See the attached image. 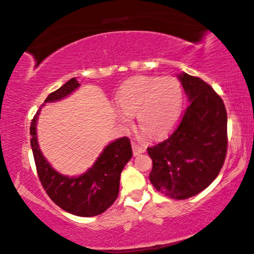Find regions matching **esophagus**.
<instances>
[{
  "label": "esophagus",
  "mask_w": 254,
  "mask_h": 254,
  "mask_svg": "<svg viewBox=\"0 0 254 254\" xmlns=\"http://www.w3.org/2000/svg\"><path fill=\"white\" fill-rule=\"evenodd\" d=\"M132 151H133V155H139L140 153H144L145 152V147H142V146L135 144V142H132Z\"/></svg>",
  "instance_id": "34e87169"
}]
</instances>
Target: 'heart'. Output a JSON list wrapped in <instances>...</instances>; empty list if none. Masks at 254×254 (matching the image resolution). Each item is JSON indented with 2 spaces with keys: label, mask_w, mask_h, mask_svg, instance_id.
Segmentation results:
<instances>
[{
  "label": "heart",
  "mask_w": 254,
  "mask_h": 254,
  "mask_svg": "<svg viewBox=\"0 0 254 254\" xmlns=\"http://www.w3.org/2000/svg\"><path fill=\"white\" fill-rule=\"evenodd\" d=\"M122 112L120 122L131 124L137 114L139 126L154 137H161L175 127L183 109L184 93L175 77L137 76L127 80L117 93Z\"/></svg>",
  "instance_id": "obj_1"
}]
</instances>
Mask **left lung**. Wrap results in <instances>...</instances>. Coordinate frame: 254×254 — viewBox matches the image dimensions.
I'll list each match as a JSON object with an SVG mask.
<instances>
[{"label":"left lung","mask_w":254,"mask_h":254,"mask_svg":"<svg viewBox=\"0 0 254 254\" xmlns=\"http://www.w3.org/2000/svg\"><path fill=\"white\" fill-rule=\"evenodd\" d=\"M190 103L169 137L147 147L153 161L149 180L167 197L198 194L219 175L228 149L223 100L199 77L180 76Z\"/></svg>","instance_id":"left-lung-1"}]
</instances>
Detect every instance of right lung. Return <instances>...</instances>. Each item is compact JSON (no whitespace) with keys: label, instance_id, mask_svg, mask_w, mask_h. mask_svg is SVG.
I'll use <instances>...</instances> for the list:
<instances>
[{"label":"right lung","instance_id":"obj_1","mask_svg":"<svg viewBox=\"0 0 254 254\" xmlns=\"http://www.w3.org/2000/svg\"><path fill=\"white\" fill-rule=\"evenodd\" d=\"M78 86L76 78H71L59 90L52 92L45 102L61 100ZM39 112L40 108L31 122L30 134L38 177L46 193L57 206L73 215L95 216L103 213L119 195L121 173L132 158L130 139L123 137L109 144L94 166L81 176H63L53 169L39 148L35 131Z\"/></svg>","mask_w":254,"mask_h":254}]
</instances>
